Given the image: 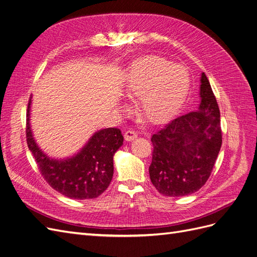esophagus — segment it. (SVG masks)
<instances>
[{
  "label": "esophagus",
  "instance_id": "obj_1",
  "mask_svg": "<svg viewBox=\"0 0 257 257\" xmlns=\"http://www.w3.org/2000/svg\"><path fill=\"white\" fill-rule=\"evenodd\" d=\"M124 138H125L126 142L134 141L135 138H137V133L134 130H127L125 132V134H124Z\"/></svg>",
  "mask_w": 257,
  "mask_h": 257
}]
</instances>
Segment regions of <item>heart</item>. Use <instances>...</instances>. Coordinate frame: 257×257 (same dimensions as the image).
Here are the masks:
<instances>
[{
	"mask_svg": "<svg viewBox=\"0 0 257 257\" xmlns=\"http://www.w3.org/2000/svg\"><path fill=\"white\" fill-rule=\"evenodd\" d=\"M191 77L188 69L159 56L136 60L127 74L126 94L139 99L141 113L151 123L172 116L188 95Z\"/></svg>",
	"mask_w": 257,
	"mask_h": 257,
	"instance_id": "obj_1",
	"label": "heart"
}]
</instances>
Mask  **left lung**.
<instances>
[{
  "mask_svg": "<svg viewBox=\"0 0 257 257\" xmlns=\"http://www.w3.org/2000/svg\"><path fill=\"white\" fill-rule=\"evenodd\" d=\"M197 110L178 116L151 137V182L164 196L198 191L212 173L222 146L220 109L205 73Z\"/></svg>",
  "mask_w": 257,
  "mask_h": 257,
  "instance_id": "1",
  "label": "left lung"
}]
</instances>
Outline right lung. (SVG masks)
Returning a JSON list of instances; mask_svg holds the SVG:
<instances>
[{
	"label": "right lung",
	"instance_id": "1",
	"mask_svg": "<svg viewBox=\"0 0 257 257\" xmlns=\"http://www.w3.org/2000/svg\"><path fill=\"white\" fill-rule=\"evenodd\" d=\"M31 97L27 111V144L38 169L53 190L68 198H96L109 185L113 175V154L123 145L121 131L108 127L98 131L75 157L51 160L37 147L30 128Z\"/></svg>",
	"mask_w": 257,
	"mask_h": 257
}]
</instances>
